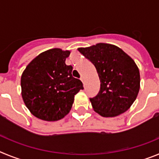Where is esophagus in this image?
<instances>
[{"instance_id":"obj_1","label":"esophagus","mask_w":159,"mask_h":159,"mask_svg":"<svg viewBox=\"0 0 159 159\" xmlns=\"http://www.w3.org/2000/svg\"><path fill=\"white\" fill-rule=\"evenodd\" d=\"M80 80L82 81L83 83L84 82V76H83V75H81V76H80Z\"/></svg>"}]
</instances>
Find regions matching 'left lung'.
Masks as SVG:
<instances>
[{
	"mask_svg": "<svg viewBox=\"0 0 159 159\" xmlns=\"http://www.w3.org/2000/svg\"><path fill=\"white\" fill-rule=\"evenodd\" d=\"M96 68L100 89L90 98L94 110L103 117L119 116L136 99L140 86L139 71L134 61L119 48L99 43L78 49Z\"/></svg>",
	"mask_w": 159,
	"mask_h": 159,
	"instance_id": "obj_1",
	"label": "left lung"
}]
</instances>
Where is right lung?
<instances>
[{"label":"right lung","instance_id":"1","mask_svg":"<svg viewBox=\"0 0 159 159\" xmlns=\"http://www.w3.org/2000/svg\"><path fill=\"white\" fill-rule=\"evenodd\" d=\"M69 51L43 52L26 67L21 75L22 98L31 113L45 121H57L69 113L74 97L84 89L71 75L65 60Z\"/></svg>","mask_w":159,"mask_h":159}]
</instances>
